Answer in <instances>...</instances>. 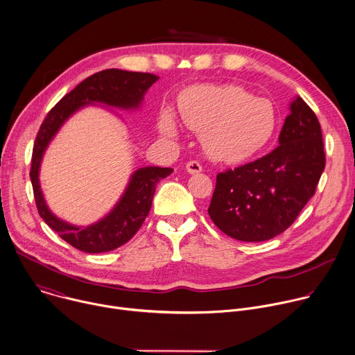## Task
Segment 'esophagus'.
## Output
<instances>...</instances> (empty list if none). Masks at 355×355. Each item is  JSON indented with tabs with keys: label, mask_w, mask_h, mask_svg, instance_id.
<instances>
[{
	"label": "esophagus",
	"mask_w": 355,
	"mask_h": 355,
	"mask_svg": "<svg viewBox=\"0 0 355 355\" xmlns=\"http://www.w3.org/2000/svg\"><path fill=\"white\" fill-rule=\"evenodd\" d=\"M187 171L189 174H198V173L202 171V164L196 160H191V162L187 163Z\"/></svg>",
	"instance_id": "obj_1"
}]
</instances>
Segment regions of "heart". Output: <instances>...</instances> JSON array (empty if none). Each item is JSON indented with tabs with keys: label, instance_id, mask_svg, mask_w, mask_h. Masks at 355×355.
Wrapping results in <instances>:
<instances>
[{
	"label": "heart",
	"instance_id": "1",
	"mask_svg": "<svg viewBox=\"0 0 355 355\" xmlns=\"http://www.w3.org/2000/svg\"><path fill=\"white\" fill-rule=\"evenodd\" d=\"M180 111L191 130L202 132L209 156L225 163L252 157L270 141L276 130L273 104L234 85L189 87L181 96ZM162 128L167 134L175 132L168 112L162 118Z\"/></svg>",
	"mask_w": 355,
	"mask_h": 355
}]
</instances>
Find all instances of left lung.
Returning <instances> with one entry per match:
<instances>
[{
    "mask_svg": "<svg viewBox=\"0 0 355 355\" xmlns=\"http://www.w3.org/2000/svg\"><path fill=\"white\" fill-rule=\"evenodd\" d=\"M269 155L218 173L207 213L231 239L245 243L270 240L286 231L315 195L324 170L320 124L297 96Z\"/></svg>",
    "mask_w": 355,
    "mask_h": 355,
    "instance_id": "8db88e82",
    "label": "left lung"
}]
</instances>
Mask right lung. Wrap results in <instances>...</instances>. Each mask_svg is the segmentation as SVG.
Segmentation results:
<instances>
[{
  "label": "right lung",
  "instance_id": "1",
  "mask_svg": "<svg viewBox=\"0 0 355 355\" xmlns=\"http://www.w3.org/2000/svg\"><path fill=\"white\" fill-rule=\"evenodd\" d=\"M159 79L153 73L123 69L100 71L65 94L47 114L37 132L31 167V181L40 217L60 237L73 248L87 252H108L128 243L144 224L150 211L156 185L173 173L167 167H144L137 170L114 209L87 227L72 225L51 213L43 198L39 170L43 155L68 118L80 107L101 103L118 108H138L148 89Z\"/></svg>",
  "mask_w": 355,
  "mask_h": 355
}]
</instances>
